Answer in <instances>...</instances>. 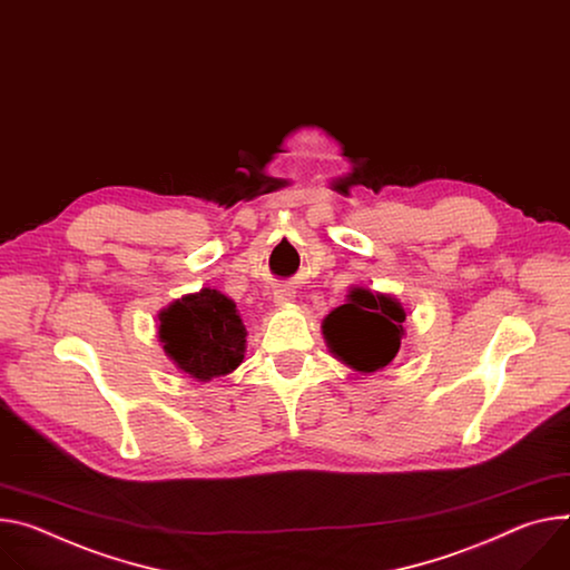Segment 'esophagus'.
<instances>
[{
    "label": "esophagus",
    "mask_w": 570,
    "mask_h": 570,
    "mask_svg": "<svg viewBox=\"0 0 570 570\" xmlns=\"http://www.w3.org/2000/svg\"><path fill=\"white\" fill-rule=\"evenodd\" d=\"M273 299H275L277 306H286V304H291L295 299V291L291 286H286V284L277 286L275 293H273Z\"/></svg>",
    "instance_id": "obj_1"
}]
</instances>
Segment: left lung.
<instances>
[{
  "label": "left lung",
  "instance_id": "1",
  "mask_svg": "<svg viewBox=\"0 0 570 570\" xmlns=\"http://www.w3.org/2000/svg\"><path fill=\"white\" fill-rule=\"evenodd\" d=\"M406 312L389 293L354 286L347 302L323 321L330 352L354 373H377L389 366L404 336Z\"/></svg>",
  "mask_w": 570,
  "mask_h": 570
}]
</instances>
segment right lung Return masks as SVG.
<instances>
[{
    "label": "right lung",
    "mask_w": 570,
    "mask_h": 570,
    "mask_svg": "<svg viewBox=\"0 0 570 570\" xmlns=\"http://www.w3.org/2000/svg\"><path fill=\"white\" fill-rule=\"evenodd\" d=\"M245 325L234 299L202 288L159 314V341L173 364L197 382L234 373L245 356Z\"/></svg>",
    "instance_id": "1"
}]
</instances>
